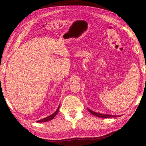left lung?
<instances>
[{"instance_id": "8db88e82", "label": "left lung", "mask_w": 146, "mask_h": 146, "mask_svg": "<svg viewBox=\"0 0 146 146\" xmlns=\"http://www.w3.org/2000/svg\"><path fill=\"white\" fill-rule=\"evenodd\" d=\"M88 110L92 114H93L95 116L99 117H102V118H110V117H120L121 116V115H112V114H101L95 112L94 111H92L90 109L87 108Z\"/></svg>"}]
</instances>
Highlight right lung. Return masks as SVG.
Instances as JSON below:
<instances>
[{"label": "right lung", "instance_id": "obj_1", "mask_svg": "<svg viewBox=\"0 0 146 146\" xmlns=\"http://www.w3.org/2000/svg\"><path fill=\"white\" fill-rule=\"evenodd\" d=\"M59 109H60V105L58 106V108H57V110H56L55 112H54V113H53L52 114H51V115H50V116H47V117H45V118L40 119V120H39V121H36V122H38V123H39H39H41V122H45L49 121L52 120V119H54V118L56 116L57 113H58V111H59Z\"/></svg>", "mask_w": 146, "mask_h": 146}]
</instances>
